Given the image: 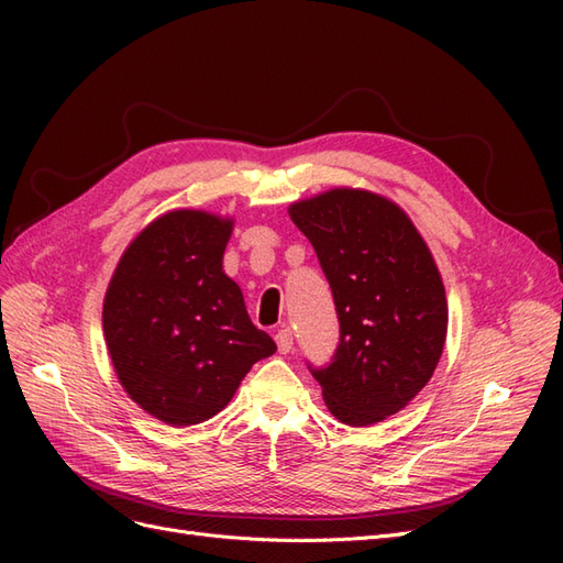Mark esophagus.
Masks as SVG:
<instances>
[{
    "instance_id": "1",
    "label": "esophagus",
    "mask_w": 563,
    "mask_h": 563,
    "mask_svg": "<svg viewBox=\"0 0 563 563\" xmlns=\"http://www.w3.org/2000/svg\"><path fill=\"white\" fill-rule=\"evenodd\" d=\"M275 340H277L279 352H282V354H288V352H291V347H294V331L288 329V327H284V329H279V331L275 333Z\"/></svg>"
}]
</instances>
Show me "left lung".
Returning a JSON list of instances; mask_svg holds the SVG:
<instances>
[{"mask_svg": "<svg viewBox=\"0 0 563 563\" xmlns=\"http://www.w3.org/2000/svg\"><path fill=\"white\" fill-rule=\"evenodd\" d=\"M288 216L317 251L340 321L331 364L310 371L340 422L368 428L430 383L449 329L444 282L411 218L380 195L335 187Z\"/></svg>", "mask_w": 563, "mask_h": 563, "instance_id": "left-lung-1", "label": "left lung"}]
</instances>
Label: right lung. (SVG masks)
I'll return each instance as SVG.
<instances>
[{"label": "right lung", "instance_id": "obj_1", "mask_svg": "<svg viewBox=\"0 0 563 563\" xmlns=\"http://www.w3.org/2000/svg\"><path fill=\"white\" fill-rule=\"evenodd\" d=\"M230 234L232 218L168 211L129 244L108 286L103 331L117 378L172 428L223 411L251 366L277 350L223 272Z\"/></svg>", "mask_w": 563, "mask_h": 563}]
</instances>
